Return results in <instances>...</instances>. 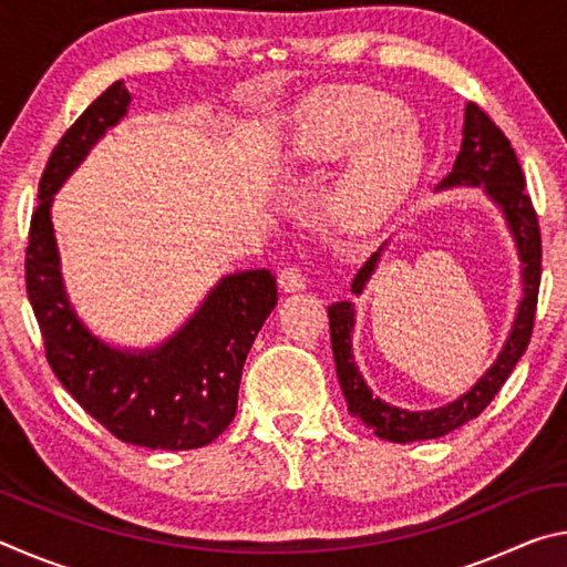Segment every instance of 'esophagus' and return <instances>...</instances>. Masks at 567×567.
I'll return each mask as SVG.
<instances>
[{"instance_id":"obj_1","label":"esophagus","mask_w":567,"mask_h":567,"mask_svg":"<svg viewBox=\"0 0 567 567\" xmlns=\"http://www.w3.org/2000/svg\"><path fill=\"white\" fill-rule=\"evenodd\" d=\"M277 282H280V287L285 292H300L305 290V275L297 265H290V267H282L280 275H277Z\"/></svg>"}]
</instances>
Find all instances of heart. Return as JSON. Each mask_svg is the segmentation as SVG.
Returning a JSON list of instances; mask_svg holds the SVG:
<instances>
[{
	"label": "heart",
	"instance_id": "1",
	"mask_svg": "<svg viewBox=\"0 0 567 567\" xmlns=\"http://www.w3.org/2000/svg\"><path fill=\"white\" fill-rule=\"evenodd\" d=\"M400 122L395 102L368 92L334 94L297 122L292 152L300 162H334L354 152L330 195L338 223L375 225L417 185L425 152L415 134L395 130Z\"/></svg>",
	"mask_w": 567,
	"mask_h": 567
}]
</instances>
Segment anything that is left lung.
Returning <instances> with one entry per match:
<instances>
[{"label": "left lung", "instance_id": "left-lung-1", "mask_svg": "<svg viewBox=\"0 0 567 567\" xmlns=\"http://www.w3.org/2000/svg\"><path fill=\"white\" fill-rule=\"evenodd\" d=\"M463 185L483 187L485 195L503 209L505 223L511 227L517 255H520L523 262V300L517 305L513 330L507 334L503 350L491 364V370L463 398H457L445 408L425 412L400 410L382 402L380 398H372V390L362 380L352 358L354 305L342 300L328 307L334 368H338L340 388L344 400H348L350 415L358 417L378 437L390 440V443H417V440L443 437L453 433L455 427L477 417L480 412L491 405V400L497 392H501L505 380L511 378L513 368L523 358L533 334L537 290H540V227H537V215L530 203V195L525 192V175L520 169V162H517L515 150L511 147V140L505 137L503 130L477 104H467L465 107L463 145H460L453 172L440 182L437 189ZM382 247L354 275V295L364 290V282L375 272Z\"/></svg>", "mask_w": 567, "mask_h": 567}]
</instances>
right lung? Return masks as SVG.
<instances>
[{"label": "right lung", "instance_id": "obj_1", "mask_svg": "<svg viewBox=\"0 0 567 567\" xmlns=\"http://www.w3.org/2000/svg\"><path fill=\"white\" fill-rule=\"evenodd\" d=\"M114 82L56 142L40 179L27 245V295L40 322L47 362L66 392L122 440L150 450H192L223 435L237 412L247 352L277 305L270 270L219 280L199 310L155 350H120L92 334L66 297L52 227V197L94 142L130 107Z\"/></svg>", "mask_w": 567, "mask_h": 567}]
</instances>
